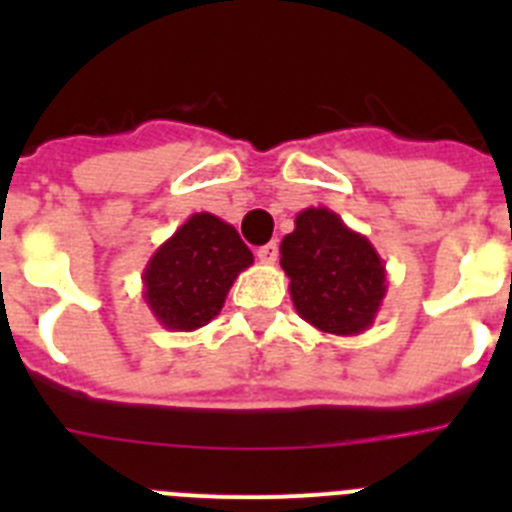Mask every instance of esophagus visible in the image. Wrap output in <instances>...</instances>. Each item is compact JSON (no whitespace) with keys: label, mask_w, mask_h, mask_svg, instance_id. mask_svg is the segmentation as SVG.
<instances>
[{"label":"esophagus","mask_w":512,"mask_h":512,"mask_svg":"<svg viewBox=\"0 0 512 512\" xmlns=\"http://www.w3.org/2000/svg\"><path fill=\"white\" fill-rule=\"evenodd\" d=\"M256 256H259V261H264V264H277L279 246L277 243H266V246H261L259 251H256Z\"/></svg>","instance_id":"obj_1"}]
</instances>
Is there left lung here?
<instances>
[{"label":"left lung","instance_id":"left-lung-1","mask_svg":"<svg viewBox=\"0 0 512 512\" xmlns=\"http://www.w3.org/2000/svg\"><path fill=\"white\" fill-rule=\"evenodd\" d=\"M282 269L302 320L330 336H359L374 325L387 269L366 235L348 228L328 207H307L284 235Z\"/></svg>","mask_w":512,"mask_h":512}]
</instances>
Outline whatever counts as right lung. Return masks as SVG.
Instances as JSON below:
<instances>
[{
	"label": "right lung",
	"mask_w": 512,
	"mask_h": 512,
	"mask_svg": "<svg viewBox=\"0 0 512 512\" xmlns=\"http://www.w3.org/2000/svg\"><path fill=\"white\" fill-rule=\"evenodd\" d=\"M253 253L238 230L210 212H194L143 269V297L166 330H197L220 315L230 287Z\"/></svg>",
	"instance_id": "add662e5"
}]
</instances>
